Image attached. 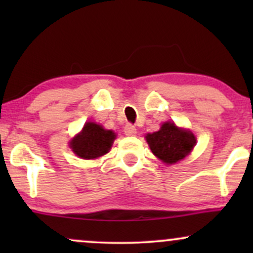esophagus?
<instances>
[{
  "label": "esophagus",
  "instance_id": "34e87169",
  "mask_svg": "<svg viewBox=\"0 0 253 253\" xmlns=\"http://www.w3.org/2000/svg\"><path fill=\"white\" fill-rule=\"evenodd\" d=\"M124 130H125V134H126V135H134L136 133L135 126H134V125H132V124H127L126 126H125Z\"/></svg>",
  "mask_w": 253,
  "mask_h": 253
}]
</instances>
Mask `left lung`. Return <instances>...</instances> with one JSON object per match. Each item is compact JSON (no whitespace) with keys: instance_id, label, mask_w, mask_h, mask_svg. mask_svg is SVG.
<instances>
[{"instance_id":"8db88e82","label":"left lung","mask_w":253,"mask_h":253,"mask_svg":"<svg viewBox=\"0 0 253 253\" xmlns=\"http://www.w3.org/2000/svg\"><path fill=\"white\" fill-rule=\"evenodd\" d=\"M146 141L156 157L167 164H175L188 156L196 143L189 130L179 129L175 124L165 123L158 132L149 133Z\"/></svg>"}]
</instances>
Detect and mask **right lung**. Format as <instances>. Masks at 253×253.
I'll return each instance as SVG.
<instances>
[{
	"label": "right lung",
	"instance_id": "right-lung-1",
	"mask_svg": "<svg viewBox=\"0 0 253 253\" xmlns=\"http://www.w3.org/2000/svg\"><path fill=\"white\" fill-rule=\"evenodd\" d=\"M115 139L113 130H107L95 123H86L82 132L70 143L71 149L83 159H94L106 155Z\"/></svg>",
	"mask_w": 253,
	"mask_h": 253
}]
</instances>
